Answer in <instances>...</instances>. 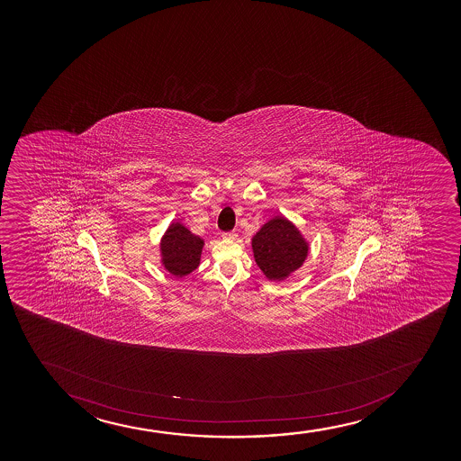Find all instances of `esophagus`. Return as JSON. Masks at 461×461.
Listing matches in <instances>:
<instances>
[{
  "instance_id": "1",
  "label": "esophagus",
  "mask_w": 461,
  "mask_h": 461,
  "mask_svg": "<svg viewBox=\"0 0 461 461\" xmlns=\"http://www.w3.org/2000/svg\"><path fill=\"white\" fill-rule=\"evenodd\" d=\"M237 237H239V235H237V233L235 232H226V233H222V239L224 240H237Z\"/></svg>"
}]
</instances>
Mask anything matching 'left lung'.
<instances>
[{
    "instance_id": "obj_1",
    "label": "left lung",
    "mask_w": 461,
    "mask_h": 461,
    "mask_svg": "<svg viewBox=\"0 0 461 461\" xmlns=\"http://www.w3.org/2000/svg\"><path fill=\"white\" fill-rule=\"evenodd\" d=\"M254 258L269 280H286L302 267L309 244L302 232L285 217L265 222L252 239Z\"/></svg>"
}]
</instances>
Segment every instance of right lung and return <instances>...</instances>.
Here are the masks:
<instances>
[{
  "label": "right lung",
  "mask_w": 461,
  "mask_h": 461,
  "mask_svg": "<svg viewBox=\"0 0 461 461\" xmlns=\"http://www.w3.org/2000/svg\"><path fill=\"white\" fill-rule=\"evenodd\" d=\"M203 241L181 222H172L166 230L159 250H161V263L165 269L172 276H189L200 265L202 258Z\"/></svg>",
  "instance_id": "1"
}]
</instances>
